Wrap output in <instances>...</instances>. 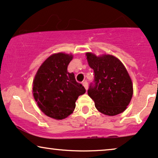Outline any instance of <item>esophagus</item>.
Segmentation results:
<instances>
[{
  "instance_id": "1",
  "label": "esophagus",
  "mask_w": 158,
  "mask_h": 158,
  "mask_svg": "<svg viewBox=\"0 0 158 158\" xmlns=\"http://www.w3.org/2000/svg\"><path fill=\"white\" fill-rule=\"evenodd\" d=\"M83 86L85 87V90H88V88H89V83H88V82L86 81H85L84 82H83Z\"/></svg>"
}]
</instances>
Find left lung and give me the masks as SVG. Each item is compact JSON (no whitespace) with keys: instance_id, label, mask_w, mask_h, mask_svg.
I'll return each instance as SVG.
<instances>
[{"instance_id":"obj_1","label":"left lung","mask_w":158,"mask_h":158,"mask_svg":"<svg viewBox=\"0 0 158 158\" xmlns=\"http://www.w3.org/2000/svg\"><path fill=\"white\" fill-rule=\"evenodd\" d=\"M87 60L94 69V84L88 94L96 108L106 115L114 116L124 112L133 96V84L123 64L112 55L97 56L86 53Z\"/></svg>"}]
</instances>
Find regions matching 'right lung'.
Listing matches in <instances>:
<instances>
[{"mask_svg":"<svg viewBox=\"0 0 158 158\" xmlns=\"http://www.w3.org/2000/svg\"><path fill=\"white\" fill-rule=\"evenodd\" d=\"M73 56L57 53L47 58L33 80V97L38 107L47 116L62 120L73 113L79 96L85 93L67 66Z\"/></svg>","mask_w":158,"mask_h":158,"instance_id":"1","label":"right lung"}]
</instances>
